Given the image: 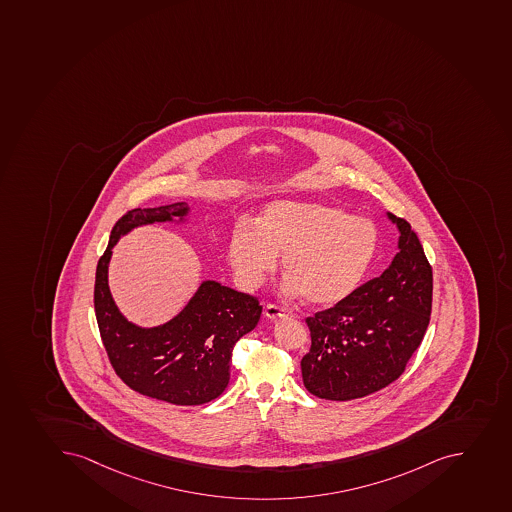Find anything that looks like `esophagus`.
Returning a JSON list of instances; mask_svg holds the SVG:
<instances>
[{
	"label": "esophagus",
	"mask_w": 512,
	"mask_h": 512,
	"mask_svg": "<svg viewBox=\"0 0 512 512\" xmlns=\"http://www.w3.org/2000/svg\"><path fill=\"white\" fill-rule=\"evenodd\" d=\"M264 314L269 319H281V317L292 316V312L287 311L284 307H279L277 304H268L264 307Z\"/></svg>",
	"instance_id": "esophagus-1"
}]
</instances>
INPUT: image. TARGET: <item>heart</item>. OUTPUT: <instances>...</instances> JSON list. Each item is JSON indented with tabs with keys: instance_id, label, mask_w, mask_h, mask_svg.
<instances>
[{
	"instance_id": "1",
	"label": "heart",
	"mask_w": 512,
	"mask_h": 512,
	"mask_svg": "<svg viewBox=\"0 0 512 512\" xmlns=\"http://www.w3.org/2000/svg\"><path fill=\"white\" fill-rule=\"evenodd\" d=\"M378 249L372 221L337 206L311 201H274L256 226L238 223L231 233V266L239 284L254 289L282 254L286 287L314 306L330 307L359 287Z\"/></svg>"
}]
</instances>
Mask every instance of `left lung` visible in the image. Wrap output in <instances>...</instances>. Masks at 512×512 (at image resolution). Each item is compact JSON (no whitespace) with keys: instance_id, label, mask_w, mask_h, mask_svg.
<instances>
[{"instance_id":"1","label":"left lung","mask_w":512,"mask_h":512,"mask_svg":"<svg viewBox=\"0 0 512 512\" xmlns=\"http://www.w3.org/2000/svg\"><path fill=\"white\" fill-rule=\"evenodd\" d=\"M397 256L347 299L307 317L311 349L301 360L304 387L347 402L395 382L430 324L433 271L420 239L403 218Z\"/></svg>"}]
</instances>
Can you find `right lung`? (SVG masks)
<instances>
[{"instance_id":"right-lung-1","label":"right lung","mask_w":512,"mask_h":512,"mask_svg":"<svg viewBox=\"0 0 512 512\" xmlns=\"http://www.w3.org/2000/svg\"><path fill=\"white\" fill-rule=\"evenodd\" d=\"M185 203L135 208L112 228L96 269L94 309L102 344L117 377L145 397L173 405H203L230 382L236 342L256 327L263 312L258 297L206 281L188 306L167 324L140 329L115 307L107 284L112 248L135 226L187 215Z\"/></svg>"}]
</instances>
